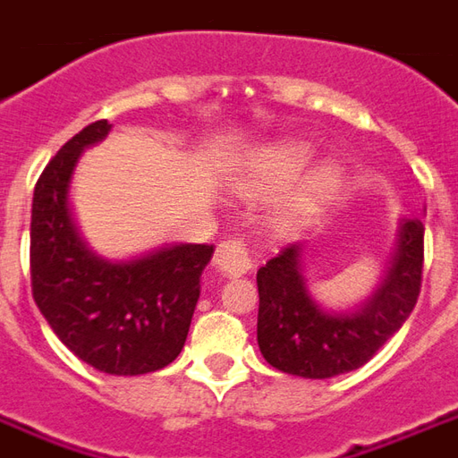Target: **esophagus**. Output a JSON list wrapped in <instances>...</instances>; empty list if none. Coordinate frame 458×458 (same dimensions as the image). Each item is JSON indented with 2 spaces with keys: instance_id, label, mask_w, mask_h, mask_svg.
I'll return each mask as SVG.
<instances>
[{
  "instance_id": "1",
  "label": "esophagus",
  "mask_w": 458,
  "mask_h": 458,
  "mask_svg": "<svg viewBox=\"0 0 458 458\" xmlns=\"http://www.w3.org/2000/svg\"><path fill=\"white\" fill-rule=\"evenodd\" d=\"M216 267H218L223 275H245L252 267V258L248 245L242 240H223L216 250Z\"/></svg>"
}]
</instances>
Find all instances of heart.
Masks as SVG:
<instances>
[{"label":"heart","instance_id":"1","mask_svg":"<svg viewBox=\"0 0 458 458\" xmlns=\"http://www.w3.org/2000/svg\"><path fill=\"white\" fill-rule=\"evenodd\" d=\"M310 161V151L305 146H283L267 153V158L262 163V175L270 185H284L290 183ZM337 183V168L335 165H319L315 174L307 178L305 188H302V203H312L322 198L332 185Z\"/></svg>","mask_w":458,"mask_h":458}]
</instances>
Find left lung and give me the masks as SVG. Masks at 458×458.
Masks as SVG:
<instances>
[{"instance_id":"1","label":"left lung","mask_w":458,"mask_h":458,"mask_svg":"<svg viewBox=\"0 0 458 458\" xmlns=\"http://www.w3.org/2000/svg\"><path fill=\"white\" fill-rule=\"evenodd\" d=\"M287 245L258 270V344L275 369L327 379L372 360L417 305L424 270V225L407 220L385 284L354 315H327L307 295L297 258Z\"/></svg>"}]
</instances>
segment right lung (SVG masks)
<instances>
[{
	"label": "right lung",
	"instance_id": "right-lung-1",
	"mask_svg": "<svg viewBox=\"0 0 458 458\" xmlns=\"http://www.w3.org/2000/svg\"><path fill=\"white\" fill-rule=\"evenodd\" d=\"M94 121L41 171L31 203V295L54 335L94 369L148 374L181 354L213 245H174L131 262H106L76 235L66 188L84 146L108 133Z\"/></svg>",
	"mask_w": 458,
	"mask_h": 458
}]
</instances>
